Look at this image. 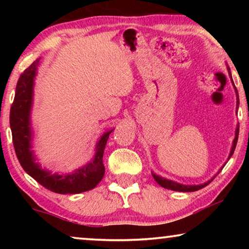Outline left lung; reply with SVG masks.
Returning <instances> with one entry per match:
<instances>
[{
  "label": "left lung",
  "instance_id": "left-lung-1",
  "mask_svg": "<svg viewBox=\"0 0 249 249\" xmlns=\"http://www.w3.org/2000/svg\"><path fill=\"white\" fill-rule=\"evenodd\" d=\"M229 73H230V69H229ZM231 76V73H230ZM231 80H232V78H231ZM233 83V81H232ZM236 94H237V108H238V105H239V97H238V91L236 89ZM238 135H239V125L237 127V130H236V137H234V141H233V144H232V148H231V152H230V155H229V159L232 156L233 152H234V148H236V145H237V141H238ZM228 159V160H229ZM153 178L155 179V181L159 183L160 186H162L163 188H166V189H170V190H176V192H185V193H189V192H196V190H199L204 188V187L209 185V183L212 181H207L205 183H203V185H197V186H186V185H181V183H178V182H175L172 181V180H168L165 178H162V177H159L153 173Z\"/></svg>",
  "mask_w": 249,
  "mask_h": 249
}]
</instances>
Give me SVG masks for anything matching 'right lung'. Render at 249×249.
<instances>
[{"label": "right lung", "instance_id": "1", "mask_svg": "<svg viewBox=\"0 0 249 249\" xmlns=\"http://www.w3.org/2000/svg\"><path fill=\"white\" fill-rule=\"evenodd\" d=\"M39 59L30 64L20 74L16 87V95L10 110V127L15 151L22 169L46 189L57 194H79L95 188L104 176L103 154L111 131L102 136L96 145V154L91 162L71 175H51L39 168L30 151L32 129L30 108L33 103V86Z\"/></svg>", "mask_w": 249, "mask_h": 249}]
</instances>
